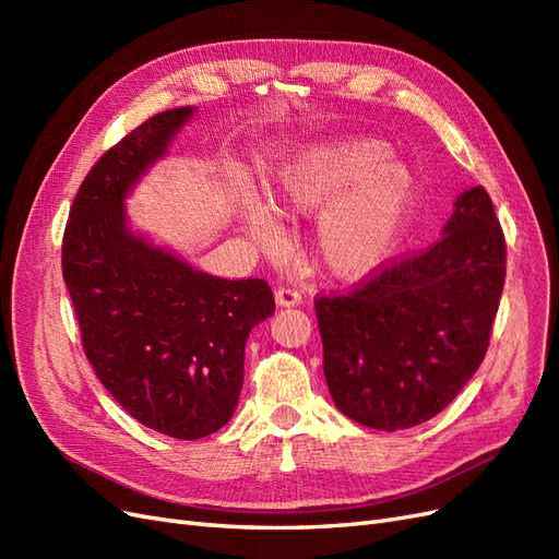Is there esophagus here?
<instances>
[{"instance_id":"1","label":"esophagus","mask_w":559,"mask_h":559,"mask_svg":"<svg viewBox=\"0 0 559 559\" xmlns=\"http://www.w3.org/2000/svg\"><path fill=\"white\" fill-rule=\"evenodd\" d=\"M300 300H302V296L296 289H289V286H280V289L275 292V302L280 308L300 306Z\"/></svg>"}]
</instances>
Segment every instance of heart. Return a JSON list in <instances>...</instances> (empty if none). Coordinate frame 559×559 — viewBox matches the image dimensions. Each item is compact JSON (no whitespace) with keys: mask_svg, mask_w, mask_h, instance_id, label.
Here are the masks:
<instances>
[{"mask_svg":"<svg viewBox=\"0 0 559 559\" xmlns=\"http://www.w3.org/2000/svg\"><path fill=\"white\" fill-rule=\"evenodd\" d=\"M417 200V181L392 158L386 142L343 138L310 146L284 167L270 189V212L282 222L319 216L314 253L341 280H361L396 251ZM261 207L242 214L249 238L263 249L282 245L275 218Z\"/></svg>","mask_w":559,"mask_h":559,"instance_id":"heart-1","label":"heart"}]
</instances>
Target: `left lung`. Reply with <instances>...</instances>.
Segmentation results:
<instances>
[{"mask_svg":"<svg viewBox=\"0 0 559 559\" xmlns=\"http://www.w3.org/2000/svg\"><path fill=\"white\" fill-rule=\"evenodd\" d=\"M506 280V240L483 186L456 195L443 238L349 294L317 298L337 411L370 429L441 413L485 359Z\"/></svg>","mask_w":559,"mask_h":559,"instance_id":"obj_1","label":"left lung"}]
</instances>
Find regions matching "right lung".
Listing matches in <instances>:
<instances>
[{
  "label": "right lung",
  "instance_id": "1",
  "mask_svg": "<svg viewBox=\"0 0 559 559\" xmlns=\"http://www.w3.org/2000/svg\"><path fill=\"white\" fill-rule=\"evenodd\" d=\"M191 107L151 116L99 158L70 210L62 277L95 376L144 427L195 441L233 417L249 331L275 312L265 280H222L128 226L123 200Z\"/></svg>",
  "mask_w": 559,
  "mask_h": 559
}]
</instances>
